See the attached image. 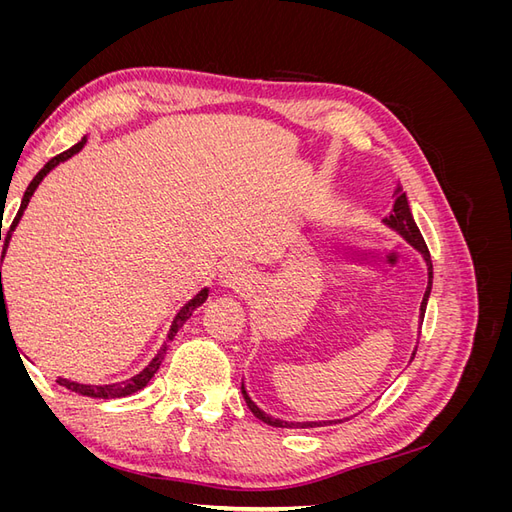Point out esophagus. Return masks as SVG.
<instances>
[{
  "mask_svg": "<svg viewBox=\"0 0 512 512\" xmlns=\"http://www.w3.org/2000/svg\"><path fill=\"white\" fill-rule=\"evenodd\" d=\"M220 284L232 290H245L252 284V273L241 262H228L220 273Z\"/></svg>",
  "mask_w": 512,
  "mask_h": 512,
  "instance_id": "1",
  "label": "esophagus"
}]
</instances>
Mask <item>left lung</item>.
<instances>
[{"label": "left lung", "instance_id": "left-lung-1", "mask_svg": "<svg viewBox=\"0 0 512 512\" xmlns=\"http://www.w3.org/2000/svg\"><path fill=\"white\" fill-rule=\"evenodd\" d=\"M395 203H393V209L389 211V215L382 220L384 226H389L391 230H395L397 235L404 237L416 252H421L425 265H427V288H425V294H423V301H421V314H418V318H421V322H418V329H421L423 324V318H425V309H427V301H429V294H431V284H433V265H431V256H429V250L425 245V239L421 235V230H418L416 222H414V215H412V209H410V203H408V196L406 192L401 190V185H397L395 188ZM418 335H421V331H418ZM416 354V348L410 356V361L414 359ZM241 393L245 397V404L247 408H250L254 412L256 418H260L262 423H267L271 427H288V429H307V427H324V425H333V423H342V421H348V418H337V421H282V418H275L271 414H267L265 410H260L252 397L247 395V389L245 384H241Z\"/></svg>", "mask_w": 512, "mask_h": 512}]
</instances>
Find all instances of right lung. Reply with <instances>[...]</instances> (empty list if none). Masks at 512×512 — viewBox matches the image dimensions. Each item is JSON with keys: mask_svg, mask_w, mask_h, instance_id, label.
<instances>
[{"mask_svg": "<svg viewBox=\"0 0 512 512\" xmlns=\"http://www.w3.org/2000/svg\"><path fill=\"white\" fill-rule=\"evenodd\" d=\"M85 143H87V136L83 138V141H79L76 143L74 147H70L68 151H64V153H59V156H55L53 160H49L44 164V168L40 170V173L34 177V181L27 185V190H25V194H23V200H21V209H19V213H17V218H14V222L10 224V228H8V232L4 235V250H2V260H4V256H6V250H8V245H10V239H12V232H14V228H17V224L21 222V218H23V211L27 209V205H29V198L34 196V192H36V188L40 185V181L51 173V170L55 168V166H59L61 162H66V160H70L72 156H76V153H79L83 147H85ZM0 241H2V228H0ZM207 297H209V288H203L200 290L196 297H192L188 303H185L179 312H177V316H175V320H173V324H170V331H168V339L164 342V346L160 348V352L153 356L151 359V363L145 367V369H141L138 371L136 376H132V378H128V380H123V382H113V384H81V382H74V380H68V378H59L57 380V384H61V386H66V389H70V391H74V393H79V395H87V397H98V399H115V397H128V395H132V393H136V391H141V389H145V386L149 384V380L156 376V371L160 369V363H162V359H164V354H166V350H168V342H173L175 339V335H177V331L183 327L185 324V320H190V316L194 314V309L196 307H200L203 305L205 301H207ZM6 301H4V292H2V267H0V329H2V324H6V327L10 329V322H8V314H6ZM12 333V331H10Z\"/></svg>", "mask_w": 512, "mask_h": 512, "instance_id": "obj_1", "label": "right lung"}]
</instances>
